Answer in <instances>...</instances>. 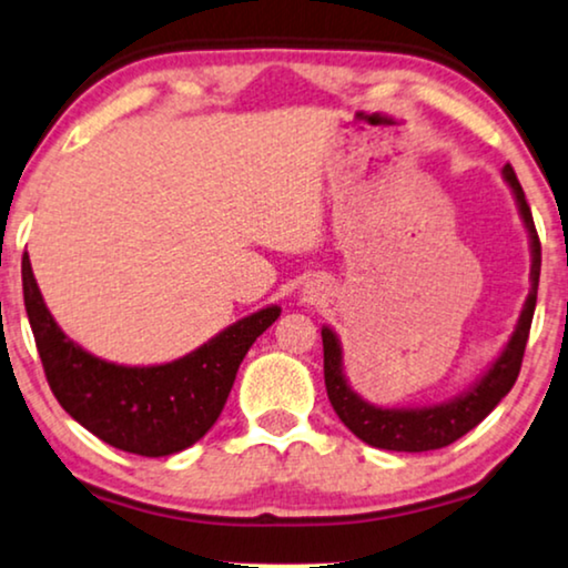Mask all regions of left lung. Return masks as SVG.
Returning a JSON list of instances; mask_svg holds the SVG:
<instances>
[{
    "instance_id": "left-lung-1",
    "label": "left lung",
    "mask_w": 568,
    "mask_h": 568,
    "mask_svg": "<svg viewBox=\"0 0 568 568\" xmlns=\"http://www.w3.org/2000/svg\"><path fill=\"white\" fill-rule=\"evenodd\" d=\"M504 180L511 187L514 201H517L519 216L525 221L529 234V253H532V266H529V294L521 307L517 328L500 355L493 359L488 371L477 378L467 392L452 396V399L438 404H425V407H378V404L365 402L355 388L349 386L344 375V355L342 342L328 326L321 328L323 336V375H326L328 402L347 428L355 433L367 446L386 448V452H433L444 448L480 425L485 417L496 409V404L511 392L517 381L521 357H525L529 326H532L535 302H537V282H540V240H537L532 211H529L525 190H521L511 164L504 166Z\"/></svg>"
}]
</instances>
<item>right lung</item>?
Listing matches in <instances>:
<instances>
[{"label": "right lung", "mask_w": 568, "mask_h": 568, "mask_svg": "<svg viewBox=\"0 0 568 568\" xmlns=\"http://www.w3.org/2000/svg\"><path fill=\"white\" fill-rule=\"evenodd\" d=\"M23 300L43 373L62 409L104 444L140 456H169L201 440L224 409L247 349L282 315L278 305L263 307L172 363L116 365L59 328L28 253Z\"/></svg>", "instance_id": "obj_1"}]
</instances>
